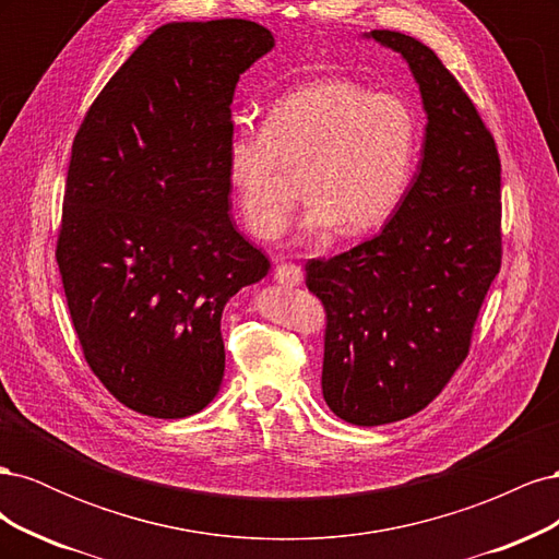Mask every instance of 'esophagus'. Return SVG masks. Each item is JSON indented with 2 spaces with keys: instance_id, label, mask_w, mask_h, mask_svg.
<instances>
[{
  "instance_id": "obj_1",
  "label": "esophagus",
  "mask_w": 559,
  "mask_h": 559,
  "mask_svg": "<svg viewBox=\"0 0 559 559\" xmlns=\"http://www.w3.org/2000/svg\"><path fill=\"white\" fill-rule=\"evenodd\" d=\"M275 280L286 286H298L302 282V267L296 263H280L275 267Z\"/></svg>"
}]
</instances>
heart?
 Listing matches in <instances>:
<instances>
[{
  "label": "heart",
  "instance_id": "obj_1",
  "mask_svg": "<svg viewBox=\"0 0 559 559\" xmlns=\"http://www.w3.org/2000/svg\"><path fill=\"white\" fill-rule=\"evenodd\" d=\"M417 156L413 109L392 93H370L347 79L298 86L270 105L263 130H238L228 142V183L245 224L259 238L286 228L300 170L308 205L306 235H361L382 226L408 189Z\"/></svg>",
  "mask_w": 559,
  "mask_h": 559
}]
</instances>
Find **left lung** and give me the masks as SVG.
Segmentation results:
<instances>
[{
  "instance_id": "8db88e82",
  "label": "left lung",
  "mask_w": 559,
  "mask_h": 559,
  "mask_svg": "<svg viewBox=\"0 0 559 559\" xmlns=\"http://www.w3.org/2000/svg\"><path fill=\"white\" fill-rule=\"evenodd\" d=\"M401 53L427 111L417 175L382 233L306 265L326 310L321 392L349 425L419 413L466 359L501 267V160L492 132L448 67L392 29L366 35Z\"/></svg>"
}]
</instances>
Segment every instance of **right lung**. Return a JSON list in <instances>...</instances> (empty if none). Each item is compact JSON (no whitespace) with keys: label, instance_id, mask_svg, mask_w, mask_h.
<instances>
[{"label":"right lung","instance_id":"1","mask_svg":"<svg viewBox=\"0 0 559 559\" xmlns=\"http://www.w3.org/2000/svg\"><path fill=\"white\" fill-rule=\"evenodd\" d=\"M275 46L242 19L167 23L95 97L72 144L56 259L88 366L158 419L224 380L222 314L270 261L230 222V105Z\"/></svg>","mask_w":559,"mask_h":559}]
</instances>
